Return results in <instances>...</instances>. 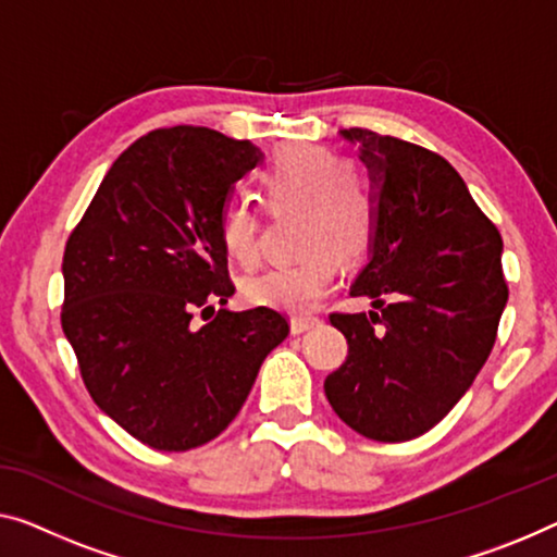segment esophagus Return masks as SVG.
Wrapping results in <instances>:
<instances>
[{
    "mask_svg": "<svg viewBox=\"0 0 557 557\" xmlns=\"http://www.w3.org/2000/svg\"><path fill=\"white\" fill-rule=\"evenodd\" d=\"M314 325H320L318 318H293V322H289V330H293V335H302V332L312 330Z\"/></svg>",
    "mask_w": 557,
    "mask_h": 557,
    "instance_id": "34e87169",
    "label": "esophagus"
}]
</instances>
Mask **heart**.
<instances>
[{
	"label": "heart",
	"instance_id": "obj_1",
	"mask_svg": "<svg viewBox=\"0 0 557 557\" xmlns=\"http://www.w3.org/2000/svg\"><path fill=\"white\" fill-rule=\"evenodd\" d=\"M257 185L270 212H300L297 245L305 255L247 277L243 297L255 307L310 312L335 282V257L355 262L370 247L377 225L375 189L362 168L322 145L280 147ZM220 243L232 262L252 268L260 257V218L250 205L235 202L222 212Z\"/></svg>",
	"mask_w": 557,
	"mask_h": 557
}]
</instances>
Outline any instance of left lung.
Masks as SVG:
<instances>
[{
  "label": "left lung",
  "mask_w": 557,
  "mask_h": 557,
  "mask_svg": "<svg viewBox=\"0 0 557 557\" xmlns=\"http://www.w3.org/2000/svg\"><path fill=\"white\" fill-rule=\"evenodd\" d=\"M339 137L358 145L377 202L370 260L350 295L381 312L330 314L347 360L325 395L355 433L405 443L458 405L493 350L508 302L503 239L440 154L360 127Z\"/></svg>",
  "instance_id": "left-lung-1"
}]
</instances>
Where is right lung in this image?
<instances>
[{"instance_id":"add662e5","label":"right lung","mask_w":557,"mask_h":557,"mask_svg":"<svg viewBox=\"0 0 557 557\" xmlns=\"http://www.w3.org/2000/svg\"><path fill=\"white\" fill-rule=\"evenodd\" d=\"M260 162L250 139L154 129L114 160L66 239L62 330L82 380L99 410L154 450L218 437L289 332L270 307H225L235 285L220 220ZM197 309L211 312L205 326Z\"/></svg>"}]
</instances>
